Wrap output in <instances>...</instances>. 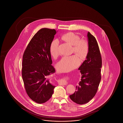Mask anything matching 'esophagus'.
<instances>
[{
    "mask_svg": "<svg viewBox=\"0 0 123 123\" xmlns=\"http://www.w3.org/2000/svg\"><path fill=\"white\" fill-rule=\"evenodd\" d=\"M68 84L67 82H64V81H63V82H61L60 84L62 85H66Z\"/></svg>",
    "mask_w": 123,
    "mask_h": 123,
    "instance_id": "34e87169",
    "label": "esophagus"
}]
</instances>
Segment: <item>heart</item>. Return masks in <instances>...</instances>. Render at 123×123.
Instances as JSON below:
<instances>
[{"label": "heart", "instance_id": "1", "mask_svg": "<svg viewBox=\"0 0 123 123\" xmlns=\"http://www.w3.org/2000/svg\"><path fill=\"white\" fill-rule=\"evenodd\" d=\"M64 41L73 46L72 52L77 55L65 56L61 59L57 64L58 70L62 72H66L77 68L81 63V59L85 60L89 52V45L88 41L81 40L80 37L76 34L69 32L62 36ZM59 41L57 39L51 42L50 46V52L52 56L56 58L59 54ZM80 56L79 57V56Z\"/></svg>", "mask_w": 123, "mask_h": 123}]
</instances>
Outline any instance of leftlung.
Masks as SVG:
<instances>
[{
	"label": "left lung",
	"mask_w": 123,
	"mask_h": 123,
	"mask_svg": "<svg viewBox=\"0 0 123 123\" xmlns=\"http://www.w3.org/2000/svg\"><path fill=\"white\" fill-rule=\"evenodd\" d=\"M89 52L82 65L78 68L82 74L81 81L76 86V91L70 98L76 104L88 103L96 93L101 80L102 59L99 47L95 38L88 32Z\"/></svg>",
	"instance_id": "left-lung-1"
}]
</instances>
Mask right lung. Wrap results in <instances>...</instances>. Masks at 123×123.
I'll return each instance as SVG.
<instances>
[{
  "label": "right lung",
  "mask_w": 123,
  "mask_h": 123,
  "mask_svg": "<svg viewBox=\"0 0 123 123\" xmlns=\"http://www.w3.org/2000/svg\"><path fill=\"white\" fill-rule=\"evenodd\" d=\"M55 29H41L33 37L23 56L22 75L27 94L35 102L42 104L51 98L55 86L49 76L55 72L50 46Z\"/></svg>",
  "instance_id": "obj_1"
}]
</instances>
